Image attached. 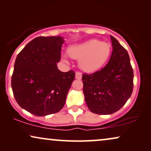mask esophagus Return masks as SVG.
Here are the masks:
<instances>
[{
	"instance_id": "1",
	"label": "esophagus",
	"mask_w": 151,
	"mask_h": 151,
	"mask_svg": "<svg viewBox=\"0 0 151 151\" xmlns=\"http://www.w3.org/2000/svg\"><path fill=\"white\" fill-rule=\"evenodd\" d=\"M82 73H80V72H76V78L77 80L82 79Z\"/></svg>"
}]
</instances>
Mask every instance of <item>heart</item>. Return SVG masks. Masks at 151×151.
Instances as JSON below:
<instances>
[{
    "instance_id": "obj_1",
    "label": "heart",
    "mask_w": 151,
    "mask_h": 151,
    "mask_svg": "<svg viewBox=\"0 0 151 151\" xmlns=\"http://www.w3.org/2000/svg\"><path fill=\"white\" fill-rule=\"evenodd\" d=\"M112 53L110 43L99 40H90L82 44L73 45L67 49L72 58L80 60V67L84 71L95 72L108 62ZM65 60L67 55H63Z\"/></svg>"
}]
</instances>
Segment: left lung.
I'll list each match as a JSON object with an SVG mask.
<instances>
[{"mask_svg":"<svg viewBox=\"0 0 151 151\" xmlns=\"http://www.w3.org/2000/svg\"><path fill=\"white\" fill-rule=\"evenodd\" d=\"M113 51L109 63L100 71L84 73L83 93L87 106L98 115L113 114L131 97L133 71L127 51L111 36Z\"/></svg>","mask_w":151,"mask_h":151,"instance_id":"obj_1","label":"left lung"}]
</instances>
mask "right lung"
Returning <instances> with one entry per match:
<instances>
[{"instance_id":"obj_1","label":"right lung","mask_w":151,"mask_h":151,"mask_svg":"<svg viewBox=\"0 0 151 151\" xmlns=\"http://www.w3.org/2000/svg\"><path fill=\"white\" fill-rule=\"evenodd\" d=\"M64 42L61 36L37 37L16 57L12 77L14 98L21 108L36 116L59 112L75 79L73 71L58 69Z\"/></svg>"}]
</instances>
